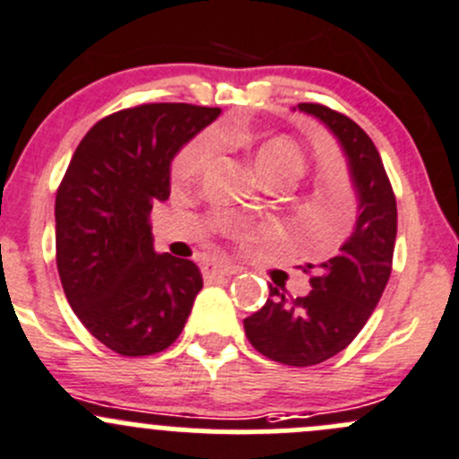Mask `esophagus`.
<instances>
[{"label":"esophagus","instance_id":"esophagus-1","mask_svg":"<svg viewBox=\"0 0 459 459\" xmlns=\"http://www.w3.org/2000/svg\"><path fill=\"white\" fill-rule=\"evenodd\" d=\"M202 273L206 280H215V277H229L238 273V266H230V264L215 262V259H206L202 264Z\"/></svg>","mask_w":459,"mask_h":459}]
</instances>
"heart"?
<instances>
[{
	"label": "heart",
	"instance_id": "b5f03b06",
	"mask_svg": "<svg viewBox=\"0 0 459 459\" xmlns=\"http://www.w3.org/2000/svg\"><path fill=\"white\" fill-rule=\"evenodd\" d=\"M230 142H244L242 135H226ZM211 137L197 135L191 140L182 151L175 155L173 166H170V175L178 182H186L193 179L204 169L211 155ZM253 169L264 182L271 179H284V182L293 184L298 182L299 175L304 173V155L299 146L290 137H271V140L259 142L253 148Z\"/></svg>",
	"mask_w": 459,
	"mask_h": 459
}]
</instances>
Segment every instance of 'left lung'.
<instances>
[{
  "mask_svg": "<svg viewBox=\"0 0 459 459\" xmlns=\"http://www.w3.org/2000/svg\"><path fill=\"white\" fill-rule=\"evenodd\" d=\"M295 108L317 117L340 142L358 195V220L335 255L307 264L304 273L313 271L308 295L290 298L268 286L266 304L244 319V331L268 359L313 367L344 351L377 307L391 277L397 204L377 148L353 119L322 104Z\"/></svg>",
  "mask_w": 459,
  "mask_h": 459,
  "instance_id": "obj_1",
  "label": "left lung"
}]
</instances>
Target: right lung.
<instances>
[{
    "mask_svg": "<svg viewBox=\"0 0 459 459\" xmlns=\"http://www.w3.org/2000/svg\"><path fill=\"white\" fill-rule=\"evenodd\" d=\"M220 108L143 104L100 119L55 200L64 293L92 337L126 358L169 349L191 316L202 273L155 253L148 217L170 195V164Z\"/></svg>",
    "mask_w": 459,
    "mask_h": 459,
    "instance_id": "right-lung-1",
    "label": "right lung"
}]
</instances>
